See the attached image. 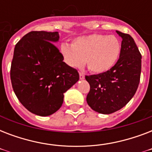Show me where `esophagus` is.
<instances>
[{
  "mask_svg": "<svg viewBox=\"0 0 152 152\" xmlns=\"http://www.w3.org/2000/svg\"><path fill=\"white\" fill-rule=\"evenodd\" d=\"M80 79H81V80L84 79V73L82 72H80Z\"/></svg>",
  "mask_w": 152,
  "mask_h": 152,
  "instance_id": "34e87169",
  "label": "esophagus"
}]
</instances>
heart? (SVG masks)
I'll return each mask as SVG.
<instances>
[{
  "label": "heart",
  "mask_w": 152,
  "mask_h": 152,
  "mask_svg": "<svg viewBox=\"0 0 152 152\" xmlns=\"http://www.w3.org/2000/svg\"><path fill=\"white\" fill-rule=\"evenodd\" d=\"M121 42L114 35L94 34L62 44L61 53L69 66L80 68L86 60L88 69L94 73H103L115 64L120 56Z\"/></svg>",
  "instance_id": "b5f03b06"
}]
</instances>
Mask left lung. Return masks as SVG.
Wrapping results in <instances>:
<instances>
[{"mask_svg": "<svg viewBox=\"0 0 152 152\" xmlns=\"http://www.w3.org/2000/svg\"><path fill=\"white\" fill-rule=\"evenodd\" d=\"M122 39L119 59L109 71L85 76L90 84L87 102L93 110L110 114L119 110L137 91L141 73V54L131 35L118 31Z\"/></svg>", "mask_w": 152, "mask_h": 152, "instance_id": "left-lung-1", "label": "left lung"}]
</instances>
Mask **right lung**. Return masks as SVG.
Returning <instances> with one entry per match:
<instances>
[{"label": "right lung", "instance_id": "add662e5", "mask_svg": "<svg viewBox=\"0 0 152 152\" xmlns=\"http://www.w3.org/2000/svg\"><path fill=\"white\" fill-rule=\"evenodd\" d=\"M58 32L31 31L15 46L10 77L19 101L30 112L46 117L61 108L64 93L79 80L78 71L63 61L55 42Z\"/></svg>", "mask_w": 152, "mask_h": 152}]
</instances>
